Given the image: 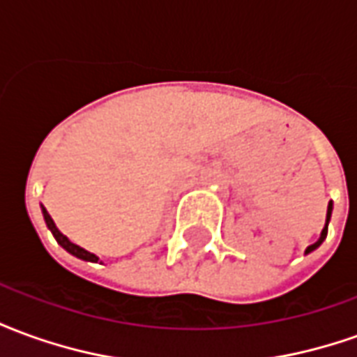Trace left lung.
Here are the masks:
<instances>
[{
  "label": "left lung",
  "mask_w": 357,
  "mask_h": 357,
  "mask_svg": "<svg viewBox=\"0 0 357 357\" xmlns=\"http://www.w3.org/2000/svg\"><path fill=\"white\" fill-rule=\"evenodd\" d=\"M331 214H333V201H331V202H329V206H327V216H325V225H323V229H321V235H319V239L315 241L314 245H310V247L306 248V252H304V255H310V252H314L315 248L319 247V245H321L323 241H325V237H327V229H329Z\"/></svg>",
  "instance_id": "1"
}]
</instances>
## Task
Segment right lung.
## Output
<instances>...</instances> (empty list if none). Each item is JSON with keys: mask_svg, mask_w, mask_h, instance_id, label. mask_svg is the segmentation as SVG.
Masks as SVG:
<instances>
[{"mask_svg": "<svg viewBox=\"0 0 357 357\" xmlns=\"http://www.w3.org/2000/svg\"><path fill=\"white\" fill-rule=\"evenodd\" d=\"M42 214H43V220H45V225H47V229L53 233L55 241H57L61 247L65 248L68 255L76 256V258H80V260H84V262H93V264L99 262V256H95L93 252H89V250H86V248H82V247H78V245H74L73 241L68 239L66 235H63V233L59 231V227L55 225V222H53V218L47 214V210L43 208V206H42Z\"/></svg>", "mask_w": 357, "mask_h": 357, "instance_id": "1", "label": "right lung"}]
</instances>
